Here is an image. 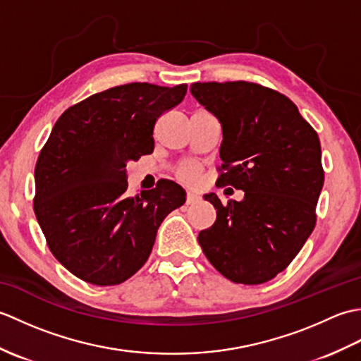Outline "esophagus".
<instances>
[{
	"label": "esophagus",
	"mask_w": 361,
	"mask_h": 361,
	"mask_svg": "<svg viewBox=\"0 0 361 361\" xmlns=\"http://www.w3.org/2000/svg\"><path fill=\"white\" fill-rule=\"evenodd\" d=\"M198 200H200V195L195 194V192H188V195H186V203L188 204H194Z\"/></svg>",
	"instance_id": "34e87169"
}]
</instances>
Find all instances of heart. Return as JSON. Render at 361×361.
Segmentation results:
<instances>
[{
    "mask_svg": "<svg viewBox=\"0 0 361 361\" xmlns=\"http://www.w3.org/2000/svg\"><path fill=\"white\" fill-rule=\"evenodd\" d=\"M198 166L195 164H185L181 166L178 169V178L183 181V183H188V185H192V183H195L198 180Z\"/></svg>",
    "mask_w": 361,
    "mask_h": 361,
    "instance_id": "obj_1",
    "label": "heart"
}]
</instances>
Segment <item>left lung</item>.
<instances>
[{
    "label": "left lung",
    "mask_w": 361,
    "mask_h": 361,
    "mask_svg": "<svg viewBox=\"0 0 361 361\" xmlns=\"http://www.w3.org/2000/svg\"><path fill=\"white\" fill-rule=\"evenodd\" d=\"M190 93L220 121V186L242 189L240 202L221 204L216 224L198 243L221 274L256 286L273 279L302 248L315 228L324 185L315 130L288 97L251 82H197Z\"/></svg>",
    "instance_id": "left-lung-1"
}]
</instances>
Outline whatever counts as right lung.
<instances>
[{"mask_svg":"<svg viewBox=\"0 0 361 361\" xmlns=\"http://www.w3.org/2000/svg\"><path fill=\"white\" fill-rule=\"evenodd\" d=\"M188 85L127 83L70 106L35 166L34 211L60 264L93 286H118L149 259L167 214L186 202L173 181L128 197L127 164L155 147L153 127Z\"/></svg>","mask_w":361,"mask_h":361,"instance_id":"right-lung-1","label":"right lung"}]
</instances>
